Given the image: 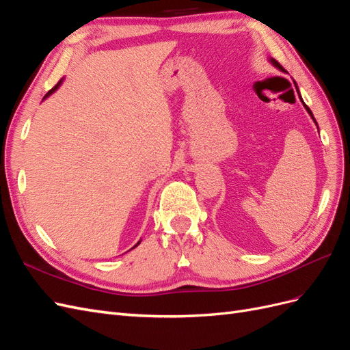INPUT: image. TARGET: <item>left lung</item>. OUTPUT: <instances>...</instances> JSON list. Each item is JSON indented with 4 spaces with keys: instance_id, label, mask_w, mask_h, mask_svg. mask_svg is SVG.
I'll use <instances>...</instances> for the list:
<instances>
[{
    "instance_id": "left-lung-1",
    "label": "left lung",
    "mask_w": 350,
    "mask_h": 350,
    "mask_svg": "<svg viewBox=\"0 0 350 350\" xmlns=\"http://www.w3.org/2000/svg\"><path fill=\"white\" fill-rule=\"evenodd\" d=\"M269 61H270V64L273 66V67H276L278 70H280V71H284V68L279 64V62L276 61V59H274V58H269ZM293 84H295V88H296V92H298V94H299V99H301V102H302V105H304V108L306 109V112H308L310 113V116H311V118H312V121L315 122V125H317V129H319V124H317V121H315V118H314V115H312V112H311V109L308 108V107H306V105L304 103V100H302V98H301V93H299V89H298V86H296V83L293 81Z\"/></svg>"
}]
</instances>
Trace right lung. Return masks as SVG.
<instances>
[{
    "mask_svg": "<svg viewBox=\"0 0 350 350\" xmlns=\"http://www.w3.org/2000/svg\"><path fill=\"white\" fill-rule=\"evenodd\" d=\"M62 80H64V79H61V80H59V81H58V84H57V86H55V88H54V89H51V90H49V92H48V93H46V94H45V96H44V100H45V99H46V98H49V96H51V94H52V93H54V92H57V90H58V88H59V86H61V84H62ZM140 242H142V239H140V241H139V242H137V245H139V243H140ZM137 245H134V247H137ZM134 247H133V248H134Z\"/></svg>",
    "mask_w": 350,
    "mask_h": 350,
    "instance_id": "1",
    "label": "right lung"
}]
</instances>
